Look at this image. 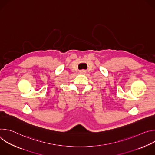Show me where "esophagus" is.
Segmentation results:
<instances>
[{
	"instance_id": "obj_1",
	"label": "esophagus",
	"mask_w": 155,
	"mask_h": 155,
	"mask_svg": "<svg viewBox=\"0 0 155 155\" xmlns=\"http://www.w3.org/2000/svg\"><path fill=\"white\" fill-rule=\"evenodd\" d=\"M80 72H81V73H84V70H81V71H80Z\"/></svg>"
}]
</instances>
